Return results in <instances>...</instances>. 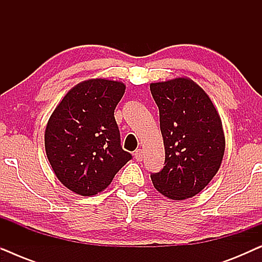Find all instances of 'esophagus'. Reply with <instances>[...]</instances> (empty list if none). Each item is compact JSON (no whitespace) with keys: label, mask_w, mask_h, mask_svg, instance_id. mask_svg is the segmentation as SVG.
Listing matches in <instances>:
<instances>
[{"label":"esophagus","mask_w":262,"mask_h":262,"mask_svg":"<svg viewBox=\"0 0 262 262\" xmlns=\"http://www.w3.org/2000/svg\"><path fill=\"white\" fill-rule=\"evenodd\" d=\"M134 156H135L136 161L141 162V161L143 160V151H142V149H136L135 152H134Z\"/></svg>","instance_id":"esophagus-1"}]
</instances>
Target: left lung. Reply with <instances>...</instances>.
<instances>
[{
	"label": "left lung",
	"mask_w": 262,
	"mask_h": 262,
	"mask_svg": "<svg viewBox=\"0 0 262 262\" xmlns=\"http://www.w3.org/2000/svg\"><path fill=\"white\" fill-rule=\"evenodd\" d=\"M160 112L164 167L150 178L160 193L184 200L204 189L220 169L225 139L220 114L192 80L179 77L150 84Z\"/></svg>",
	"instance_id": "left-lung-1"
}]
</instances>
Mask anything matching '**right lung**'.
<instances>
[{
    "mask_svg": "<svg viewBox=\"0 0 262 262\" xmlns=\"http://www.w3.org/2000/svg\"><path fill=\"white\" fill-rule=\"evenodd\" d=\"M125 84L105 78L84 81L70 89L45 130V150L58 180L77 194L105 189L132 159L120 144L114 110Z\"/></svg>",
    "mask_w": 262,
    "mask_h": 262,
    "instance_id": "obj_1",
    "label": "right lung"
}]
</instances>
